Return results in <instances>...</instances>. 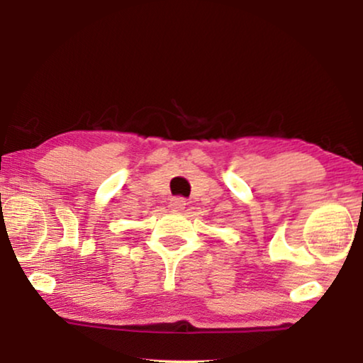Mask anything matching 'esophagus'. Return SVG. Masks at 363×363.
I'll return each mask as SVG.
<instances>
[{
  "mask_svg": "<svg viewBox=\"0 0 363 363\" xmlns=\"http://www.w3.org/2000/svg\"><path fill=\"white\" fill-rule=\"evenodd\" d=\"M185 206H186V201L183 200V198H173V200L170 201V208L173 211L185 210Z\"/></svg>",
  "mask_w": 363,
  "mask_h": 363,
  "instance_id": "obj_1",
  "label": "esophagus"
}]
</instances>
